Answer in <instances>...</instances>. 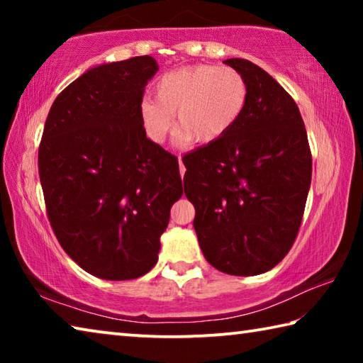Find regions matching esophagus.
<instances>
[{
    "label": "esophagus",
    "instance_id": "obj_1",
    "mask_svg": "<svg viewBox=\"0 0 363 363\" xmlns=\"http://www.w3.org/2000/svg\"><path fill=\"white\" fill-rule=\"evenodd\" d=\"M179 169H181V174L184 176V173H186V168H184V164H182V160L179 158Z\"/></svg>",
    "mask_w": 363,
    "mask_h": 363
}]
</instances>
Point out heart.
I'll return each instance as SVG.
<instances>
[{"label": "heart", "mask_w": 363, "mask_h": 363, "mask_svg": "<svg viewBox=\"0 0 363 363\" xmlns=\"http://www.w3.org/2000/svg\"><path fill=\"white\" fill-rule=\"evenodd\" d=\"M248 84L237 70L190 65L164 73L155 99L140 104V121L150 140L162 144L176 128L181 140L213 144L229 134L247 107Z\"/></svg>", "instance_id": "b5f03b06"}]
</instances>
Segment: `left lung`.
<instances>
[{"label":"left lung","instance_id":"left-lung-1","mask_svg":"<svg viewBox=\"0 0 363 363\" xmlns=\"http://www.w3.org/2000/svg\"><path fill=\"white\" fill-rule=\"evenodd\" d=\"M248 84L240 120L223 139L184 157V192L206 261L238 277L284 259L303 219L312 177L304 121L291 96L261 67L227 59Z\"/></svg>","mask_w":363,"mask_h":363}]
</instances>
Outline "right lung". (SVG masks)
Masks as SVG:
<instances>
[{
  "label": "right lung",
  "instance_id": "obj_1",
  "mask_svg": "<svg viewBox=\"0 0 363 363\" xmlns=\"http://www.w3.org/2000/svg\"><path fill=\"white\" fill-rule=\"evenodd\" d=\"M157 60L96 65L54 101L38 152L49 223L65 253L104 280H131L158 261L182 196L177 158L140 121Z\"/></svg>",
  "mask_w": 363,
  "mask_h": 363
}]
</instances>
